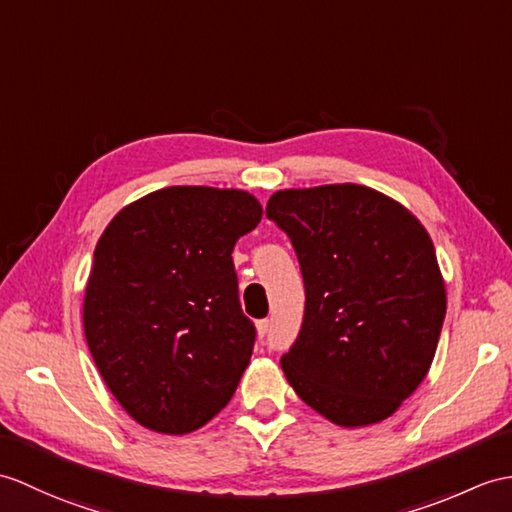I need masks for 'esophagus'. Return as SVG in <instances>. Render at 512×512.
I'll list each match as a JSON object with an SVG mask.
<instances>
[{
	"label": "esophagus",
	"instance_id": "obj_1",
	"mask_svg": "<svg viewBox=\"0 0 512 512\" xmlns=\"http://www.w3.org/2000/svg\"><path fill=\"white\" fill-rule=\"evenodd\" d=\"M268 329H270V320H268V318L257 320V336H259V338H264V336L268 334Z\"/></svg>",
	"mask_w": 512,
	"mask_h": 512
}]
</instances>
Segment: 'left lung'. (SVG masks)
<instances>
[{
  "instance_id": "left-lung-1",
  "label": "left lung",
  "mask_w": 512,
  "mask_h": 512,
  "mask_svg": "<svg viewBox=\"0 0 512 512\" xmlns=\"http://www.w3.org/2000/svg\"><path fill=\"white\" fill-rule=\"evenodd\" d=\"M266 216L288 233L305 283L285 379L340 427L392 417L430 371L447 312L430 233L401 202L355 183L279 189Z\"/></svg>"
}]
</instances>
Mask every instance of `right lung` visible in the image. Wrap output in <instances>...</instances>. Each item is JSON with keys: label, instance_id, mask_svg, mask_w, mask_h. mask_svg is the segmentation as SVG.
Instances as JSON below:
<instances>
[{"label": "right lung", "instance_id": "1", "mask_svg": "<svg viewBox=\"0 0 512 512\" xmlns=\"http://www.w3.org/2000/svg\"><path fill=\"white\" fill-rule=\"evenodd\" d=\"M261 213L244 189L178 185L130 202L100 235L85 338L104 384L148 430L194 432L240 384L255 327L231 253Z\"/></svg>", "mask_w": 512, "mask_h": 512}]
</instances>
